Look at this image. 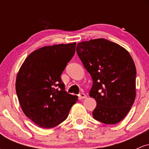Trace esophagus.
<instances>
[{
	"label": "esophagus",
	"mask_w": 149,
	"mask_h": 149,
	"mask_svg": "<svg viewBox=\"0 0 149 149\" xmlns=\"http://www.w3.org/2000/svg\"><path fill=\"white\" fill-rule=\"evenodd\" d=\"M78 97H79L80 99H86L87 98V96L85 95L84 93H80L79 95H78Z\"/></svg>",
	"instance_id": "esophagus-1"
}]
</instances>
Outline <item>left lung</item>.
<instances>
[{"label": "left lung", "mask_w": 149, "mask_h": 149, "mask_svg": "<svg viewBox=\"0 0 149 149\" xmlns=\"http://www.w3.org/2000/svg\"><path fill=\"white\" fill-rule=\"evenodd\" d=\"M76 52L92 78L93 118L113 125L125 117L136 97V67L130 53L104 38L78 42Z\"/></svg>", "instance_id": "1"}]
</instances>
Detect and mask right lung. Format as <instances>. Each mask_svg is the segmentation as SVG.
Segmentation results:
<instances>
[{"label":"right lung","mask_w":149,"mask_h":149,"mask_svg":"<svg viewBox=\"0 0 149 149\" xmlns=\"http://www.w3.org/2000/svg\"><path fill=\"white\" fill-rule=\"evenodd\" d=\"M76 42L45 46L31 52L22 65L16 92L22 111L39 127L52 128L67 118L78 100L65 91L61 75L76 52Z\"/></svg>","instance_id":"right-lung-1"}]
</instances>
